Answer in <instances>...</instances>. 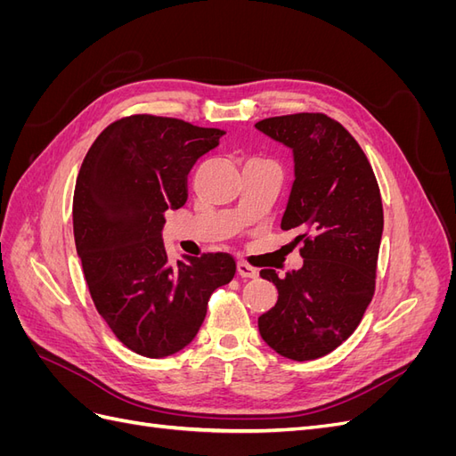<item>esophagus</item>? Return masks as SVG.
Wrapping results in <instances>:
<instances>
[{"mask_svg":"<svg viewBox=\"0 0 456 456\" xmlns=\"http://www.w3.org/2000/svg\"><path fill=\"white\" fill-rule=\"evenodd\" d=\"M238 273L241 275V278H256V275H258V272L253 266L247 265V262H243V260L238 262Z\"/></svg>","mask_w":456,"mask_h":456,"instance_id":"1","label":"esophagus"}]
</instances>
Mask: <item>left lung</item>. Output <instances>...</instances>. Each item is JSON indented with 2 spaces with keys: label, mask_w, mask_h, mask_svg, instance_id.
I'll return each mask as SVG.
<instances>
[{
  "label": "left lung",
  "mask_w": 456,
  "mask_h": 456,
  "mask_svg": "<svg viewBox=\"0 0 456 456\" xmlns=\"http://www.w3.org/2000/svg\"><path fill=\"white\" fill-rule=\"evenodd\" d=\"M255 127L291 148L295 181L281 230H300V270L280 278L278 302L258 317L260 337L287 360L308 362L346 340L375 293L384 215L375 173L360 144L325 114L268 118Z\"/></svg>",
  "instance_id": "1"
}]
</instances>
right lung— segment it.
Listing matches in <instances>:
<instances>
[{"label":"right lung","instance_id":"1","mask_svg":"<svg viewBox=\"0 0 456 456\" xmlns=\"http://www.w3.org/2000/svg\"><path fill=\"white\" fill-rule=\"evenodd\" d=\"M224 131L175 118L131 116L108 126L81 163L74 240L96 310L134 354L167 357L196 338L215 289L232 281L226 253L169 265L165 211L188 200V173Z\"/></svg>","mask_w":456,"mask_h":456}]
</instances>
